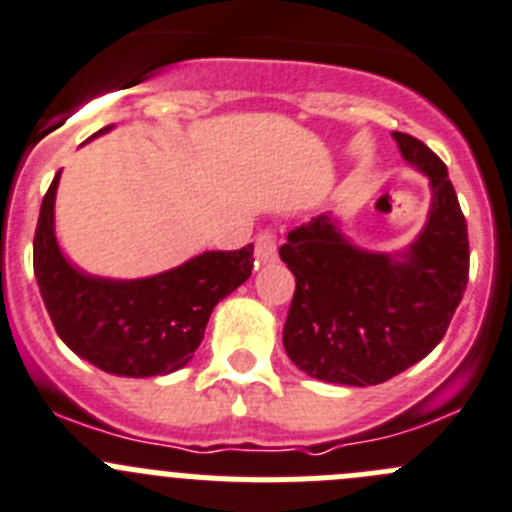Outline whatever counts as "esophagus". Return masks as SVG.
<instances>
[{"label": "esophagus", "mask_w": 512, "mask_h": 512, "mask_svg": "<svg viewBox=\"0 0 512 512\" xmlns=\"http://www.w3.org/2000/svg\"><path fill=\"white\" fill-rule=\"evenodd\" d=\"M255 260L257 265H272L278 260V240L272 232H260L255 240Z\"/></svg>", "instance_id": "34e87169"}]
</instances>
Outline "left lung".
<instances>
[{"instance_id":"1","label":"left lung","mask_w":512,"mask_h":512,"mask_svg":"<svg viewBox=\"0 0 512 512\" xmlns=\"http://www.w3.org/2000/svg\"><path fill=\"white\" fill-rule=\"evenodd\" d=\"M391 136L432 191L417 237L394 252L364 250L328 212L288 232L280 247L295 275L283 346L303 374L328 384H384L422 361L467 288V224L447 166L414 136Z\"/></svg>"}]
</instances>
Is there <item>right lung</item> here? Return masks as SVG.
I'll return each instance as SVG.
<instances>
[{"label":"right lung","instance_id":"right-lung-1","mask_svg":"<svg viewBox=\"0 0 512 512\" xmlns=\"http://www.w3.org/2000/svg\"><path fill=\"white\" fill-rule=\"evenodd\" d=\"M57 184L60 174L42 199L35 232V278L57 336L105 374L154 379L184 369L202 343L214 305L252 275L255 247L199 252L148 278L90 275L57 242Z\"/></svg>","mask_w":512,"mask_h":512}]
</instances>
